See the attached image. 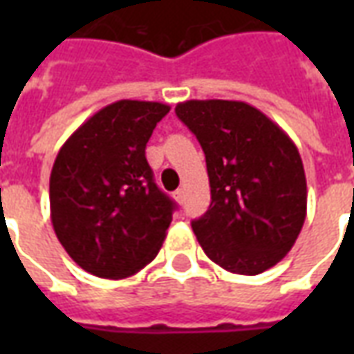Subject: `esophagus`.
Wrapping results in <instances>:
<instances>
[{
    "mask_svg": "<svg viewBox=\"0 0 354 354\" xmlns=\"http://www.w3.org/2000/svg\"><path fill=\"white\" fill-rule=\"evenodd\" d=\"M174 199H176L178 203H182V201H184V189H182V187L174 192Z\"/></svg>",
    "mask_w": 354,
    "mask_h": 354,
    "instance_id": "1",
    "label": "esophagus"
}]
</instances>
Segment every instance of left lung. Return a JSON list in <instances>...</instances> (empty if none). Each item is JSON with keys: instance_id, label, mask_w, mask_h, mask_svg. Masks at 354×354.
Instances as JSON below:
<instances>
[{"instance_id": "8db88e82", "label": "left lung", "mask_w": 354, "mask_h": 354, "mask_svg": "<svg viewBox=\"0 0 354 354\" xmlns=\"http://www.w3.org/2000/svg\"><path fill=\"white\" fill-rule=\"evenodd\" d=\"M176 115L207 157L212 203L192 222L205 254L237 274H260L277 266L307 214V182L296 144L246 102H180Z\"/></svg>"}]
</instances>
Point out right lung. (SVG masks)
<instances>
[{"instance_id": "obj_1", "label": "right lung", "mask_w": 354, "mask_h": 354, "mask_svg": "<svg viewBox=\"0 0 354 354\" xmlns=\"http://www.w3.org/2000/svg\"><path fill=\"white\" fill-rule=\"evenodd\" d=\"M170 111L161 102L117 100L60 147L49 180L50 222L81 269L127 279L153 261L174 203L155 185L146 144Z\"/></svg>"}]
</instances>
